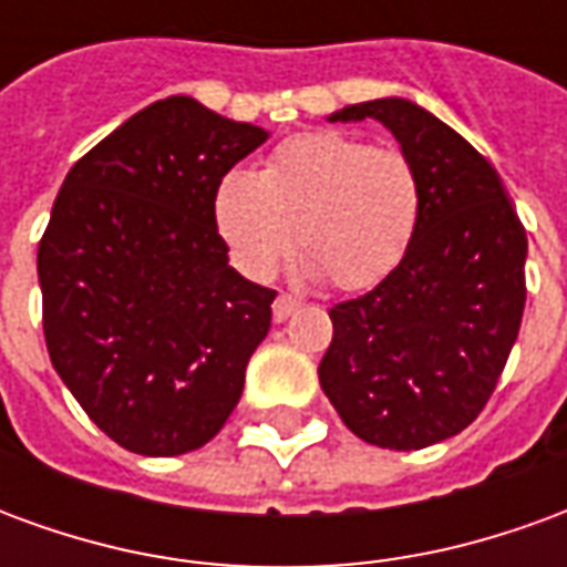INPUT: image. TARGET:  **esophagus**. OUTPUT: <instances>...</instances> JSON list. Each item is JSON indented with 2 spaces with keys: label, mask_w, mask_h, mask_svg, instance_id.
<instances>
[{
  "label": "esophagus",
  "mask_w": 567,
  "mask_h": 567,
  "mask_svg": "<svg viewBox=\"0 0 567 567\" xmlns=\"http://www.w3.org/2000/svg\"><path fill=\"white\" fill-rule=\"evenodd\" d=\"M297 309H300V300L295 295H279L276 297V303H272V319L285 321L288 316H295Z\"/></svg>",
  "instance_id": "1"
}]
</instances>
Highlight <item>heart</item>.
Segmentation results:
<instances>
[{
    "mask_svg": "<svg viewBox=\"0 0 567 567\" xmlns=\"http://www.w3.org/2000/svg\"><path fill=\"white\" fill-rule=\"evenodd\" d=\"M212 215L248 276H272L297 243L312 276L358 291L382 282L410 251L422 187L404 151L312 130L279 142L260 175H224Z\"/></svg>",
    "mask_w": 567,
    "mask_h": 567,
    "instance_id": "b5f03b06",
    "label": "heart"
}]
</instances>
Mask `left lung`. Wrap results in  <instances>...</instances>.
<instances>
[{
    "mask_svg": "<svg viewBox=\"0 0 567 567\" xmlns=\"http://www.w3.org/2000/svg\"><path fill=\"white\" fill-rule=\"evenodd\" d=\"M377 117L422 187L413 246L368 295L331 309L321 389L382 450H422L471 425L495 392L525 309L528 239L492 163L410 100L346 105Z\"/></svg>",
    "mask_w": 567,
    "mask_h": 567,
    "instance_id": "left-lung-1",
    "label": "left lung"
}]
</instances>
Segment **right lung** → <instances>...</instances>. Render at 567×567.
Returning <instances> with one entry per match:
<instances>
[{
	"mask_svg": "<svg viewBox=\"0 0 567 567\" xmlns=\"http://www.w3.org/2000/svg\"><path fill=\"white\" fill-rule=\"evenodd\" d=\"M267 142L166 96L93 145L39 243L51 364L93 425L140 455L199 450L234 413L272 288L227 264L212 199Z\"/></svg>",
	"mask_w": 567,
	"mask_h": 567,
	"instance_id": "right-lung-1",
	"label": "right lung"
}]
</instances>
